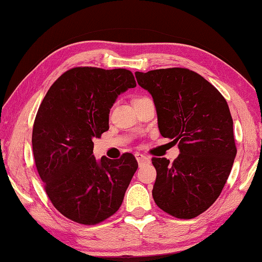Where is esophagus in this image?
Returning a JSON list of instances; mask_svg holds the SVG:
<instances>
[{"mask_svg": "<svg viewBox=\"0 0 262 262\" xmlns=\"http://www.w3.org/2000/svg\"><path fill=\"white\" fill-rule=\"evenodd\" d=\"M135 158H136V160H138L140 166L148 165V163H150V159L143 154H139V153L135 154Z\"/></svg>", "mask_w": 262, "mask_h": 262, "instance_id": "obj_1", "label": "esophagus"}]
</instances>
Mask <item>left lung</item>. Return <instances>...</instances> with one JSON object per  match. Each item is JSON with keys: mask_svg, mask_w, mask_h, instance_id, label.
<instances>
[{"mask_svg": "<svg viewBox=\"0 0 262 262\" xmlns=\"http://www.w3.org/2000/svg\"><path fill=\"white\" fill-rule=\"evenodd\" d=\"M153 97L159 130L179 142L174 162L154 158L155 204L179 219H192L215 202L236 155L233 120L220 92L193 70L156 69L135 73Z\"/></svg>", "mask_w": 262, "mask_h": 262, "instance_id": "left-lung-1", "label": "left lung"}]
</instances>
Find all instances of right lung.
<instances>
[{"label":"right lung","mask_w":262,"mask_h":262,"mask_svg":"<svg viewBox=\"0 0 262 262\" xmlns=\"http://www.w3.org/2000/svg\"><path fill=\"white\" fill-rule=\"evenodd\" d=\"M136 87L132 72L69 69L46 94L33 128L34 159L54 207L70 220L96 225L112 216L138 169L134 155H93L95 138L109 129L120 94Z\"/></svg>","instance_id":"1"}]
</instances>
